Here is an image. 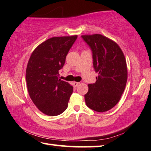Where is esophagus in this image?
Returning <instances> with one entry per match:
<instances>
[{
    "instance_id": "1",
    "label": "esophagus",
    "mask_w": 151,
    "mask_h": 151,
    "mask_svg": "<svg viewBox=\"0 0 151 151\" xmlns=\"http://www.w3.org/2000/svg\"><path fill=\"white\" fill-rule=\"evenodd\" d=\"M79 84H80V82H73V85H74V86H75V87L78 86Z\"/></svg>"
}]
</instances>
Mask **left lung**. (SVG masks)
<instances>
[{"label":"left lung","instance_id":"1","mask_svg":"<svg viewBox=\"0 0 151 151\" xmlns=\"http://www.w3.org/2000/svg\"><path fill=\"white\" fill-rule=\"evenodd\" d=\"M92 51L93 68L98 76L88 84L86 104L103 113L114 107L124 91L127 78L126 61L122 50L113 40L100 34L82 35Z\"/></svg>","mask_w":151,"mask_h":151}]
</instances>
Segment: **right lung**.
Segmentation results:
<instances>
[{
	"label": "right lung",
	"instance_id": "right-lung-1",
	"mask_svg": "<svg viewBox=\"0 0 151 151\" xmlns=\"http://www.w3.org/2000/svg\"><path fill=\"white\" fill-rule=\"evenodd\" d=\"M77 35L50 38L32 52L25 79L31 100L42 113L57 116L66 110L73 91L68 82L59 79V70Z\"/></svg>",
	"mask_w": 151,
	"mask_h": 151
}]
</instances>
